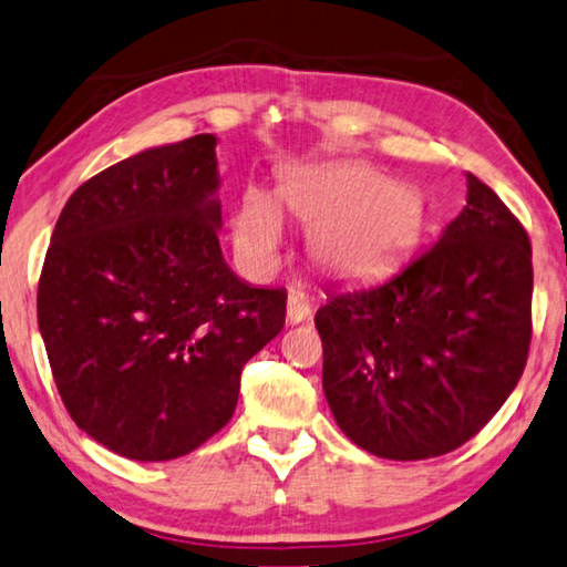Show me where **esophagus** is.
Segmentation results:
<instances>
[{
	"label": "esophagus",
	"instance_id": "obj_1",
	"mask_svg": "<svg viewBox=\"0 0 567 567\" xmlns=\"http://www.w3.org/2000/svg\"><path fill=\"white\" fill-rule=\"evenodd\" d=\"M313 303L309 301V296L301 291H291L289 293V306H286V319L289 323H301L311 317Z\"/></svg>",
	"mask_w": 567,
	"mask_h": 567
}]
</instances>
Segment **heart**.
<instances>
[{
    "mask_svg": "<svg viewBox=\"0 0 567 567\" xmlns=\"http://www.w3.org/2000/svg\"><path fill=\"white\" fill-rule=\"evenodd\" d=\"M281 200L311 226L313 261L339 276L382 268L410 246L420 226L412 193L369 165H323L293 173L281 185ZM281 200L264 188H248L240 198L234 238L246 261L274 264L286 236Z\"/></svg>",
    "mask_w": 567,
    "mask_h": 567,
    "instance_id": "b5f03b06",
    "label": "heart"
}]
</instances>
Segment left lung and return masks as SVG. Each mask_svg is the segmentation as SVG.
Here are the masks:
<instances>
[{
    "label": "left lung",
    "mask_w": 567,
    "mask_h": 567,
    "mask_svg": "<svg viewBox=\"0 0 567 567\" xmlns=\"http://www.w3.org/2000/svg\"><path fill=\"white\" fill-rule=\"evenodd\" d=\"M317 311L323 394L377 457L430 460L493 420L530 349L533 250L497 193L467 173V206L379 284L333 286Z\"/></svg>",
    "instance_id": "obj_1"
}]
</instances>
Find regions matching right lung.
I'll return each instance as SVG.
<instances>
[{
	"label": "right lung",
	"mask_w": 567,
	"mask_h": 567,
	"mask_svg": "<svg viewBox=\"0 0 567 567\" xmlns=\"http://www.w3.org/2000/svg\"><path fill=\"white\" fill-rule=\"evenodd\" d=\"M216 135L147 147L82 183L44 258L37 321L82 432L165 462L234 416L240 369L278 337L286 291L223 258Z\"/></svg>",
	"instance_id": "1"
}]
</instances>
